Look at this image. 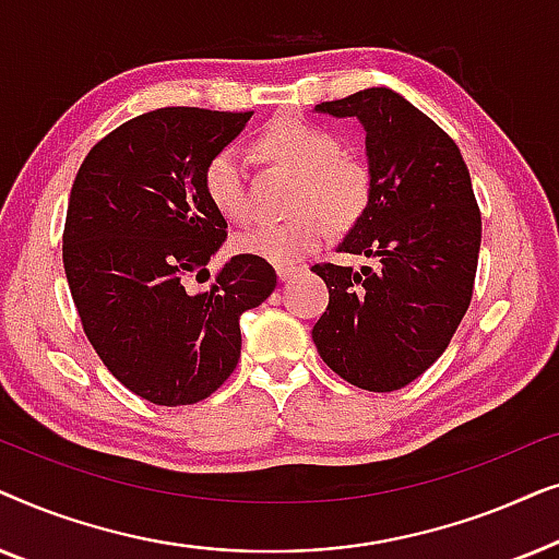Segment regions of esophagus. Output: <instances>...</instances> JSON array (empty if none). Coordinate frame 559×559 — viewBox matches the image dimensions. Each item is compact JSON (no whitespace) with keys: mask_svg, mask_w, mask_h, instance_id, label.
Segmentation results:
<instances>
[{"mask_svg":"<svg viewBox=\"0 0 559 559\" xmlns=\"http://www.w3.org/2000/svg\"><path fill=\"white\" fill-rule=\"evenodd\" d=\"M297 272H300V266H295V264H280V266H277V277H280L282 282L293 280Z\"/></svg>","mask_w":559,"mask_h":559,"instance_id":"esophagus-1","label":"esophagus"}]
</instances>
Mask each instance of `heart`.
I'll return each mask as SVG.
<instances>
[{
	"label": "heart",
	"instance_id": "heart-1",
	"mask_svg": "<svg viewBox=\"0 0 559 559\" xmlns=\"http://www.w3.org/2000/svg\"><path fill=\"white\" fill-rule=\"evenodd\" d=\"M259 150L297 173L293 216L241 234L234 249L270 264H295L316 251L328 236V218L346 226L361 216L371 195V175L361 159L338 152V140L325 127L300 117H277L259 134ZM203 190L226 221L243 224L251 213L247 178L236 147L211 155L203 167Z\"/></svg>",
	"mask_w": 559,
	"mask_h": 559
}]
</instances>
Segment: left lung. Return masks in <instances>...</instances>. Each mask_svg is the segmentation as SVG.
Returning <instances> with one entry per match:
<instances>
[{
	"instance_id": "left-lung-1",
	"label": "left lung",
	"mask_w": 559,
	"mask_h": 559,
	"mask_svg": "<svg viewBox=\"0 0 559 559\" xmlns=\"http://www.w3.org/2000/svg\"><path fill=\"white\" fill-rule=\"evenodd\" d=\"M366 132L371 195L338 251L361 272L316 264L328 308L312 328L323 361L366 392H394L442 356L473 297L480 211L461 150L392 88L316 106Z\"/></svg>"
}]
</instances>
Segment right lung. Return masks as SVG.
<instances>
[{
	"label": "right lung",
	"instance_id": "obj_1",
	"mask_svg": "<svg viewBox=\"0 0 559 559\" xmlns=\"http://www.w3.org/2000/svg\"><path fill=\"white\" fill-rule=\"evenodd\" d=\"M251 111L165 106L94 144L73 180L63 266L83 333L106 369L142 400L195 404L231 377L239 318L277 287L272 264L236 254L205 293L186 280L226 241L203 167Z\"/></svg>",
	"mask_w": 559,
	"mask_h": 559
}]
</instances>
